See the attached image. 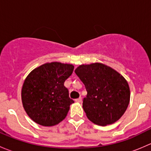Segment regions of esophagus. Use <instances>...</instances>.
I'll use <instances>...</instances> for the list:
<instances>
[{"mask_svg": "<svg viewBox=\"0 0 151 151\" xmlns=\"http://www.w3.org/2000/svg\"><path fill=\"white\" fill-rule=\"evenodd\" d=\"M75 101H76V102L80 103L82 101V98H81V97H80V98L77 99H75Z\"/></svg>", "mask_w": 151, "mask_h": 151, "instance_id": "1", "label": "esophagus"}]
</instances>
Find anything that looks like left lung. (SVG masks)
<instances>
[{
  "mask_svg": "<svg viewBox=\"0 0 151 151\" xmlns=\"http://www.w3.org/2000/svg\"><path fill=\"white\" fill-rule=\"evenodd\" d=\"M75 73L85 85L83 107L88 119L106 126L121 118L130 101L129 84L122 75L101 63L81 65Z\"/></svg>",
  "mask_w": 151,
  "mask_h": 151,
  "instance_id": "left-lung-1",
  "label": "left lung"
}]
</instances>
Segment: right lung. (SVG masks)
Masks as SVG:
<instances>
[{"label": "right lung", "instance_id": "right-lung-1", "mask_svg": "<svg viewBox=\"0 0 151 151\" xmlns=\"http://www.w3.org/2000/svg\"><path fill=\"white\" fill-rule=\"evenodd\" d=\"M74 66L52 62L35 68L25 79L22 101L28 116L44 126L58 124L66 117L74 102L64 82L72 74Z\"/></svg>", "mask_w": 151, "mask_h": 151}]
</instances>
